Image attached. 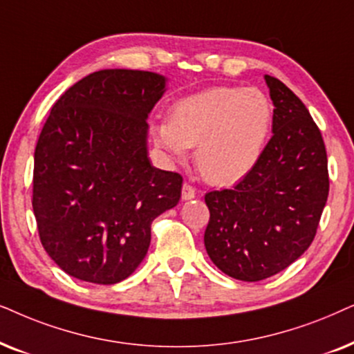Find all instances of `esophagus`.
Segmentation results:
<instances>
[{"label":"esophagus","instance_id":"obj_1","mask_svg":"<svg viewBox=\"0 0 354 354\" xmlns=\"http://www.w3.org/2000/svg\"><path fill=\"white\" fill-rule=\"evenodd\" d=\"M181 197H183V201L194 199V197H196V189L191 185H187V183H185V185H183V189H181Z\"/></svg>","mask_w":354,"mask_h":354}]
</instances>
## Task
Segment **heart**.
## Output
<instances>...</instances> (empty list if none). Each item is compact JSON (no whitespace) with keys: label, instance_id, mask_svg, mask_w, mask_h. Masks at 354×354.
Listing matches in <instances>:
<instances>
[{"label":"heart","instance_id":"obj_1","mask_svg":"<svg viewBox=\"0 0 354 354\" xmlns=\"http://www.w3.org/2000/svg\"><path fill=\"white\" fill-rule=\"evenodd\" d=\"M272 126L273 105L266 92L216 86L178 100L169 121L153 122L152 133L174 162L196 147L202 176L215 186H232L257 167Z\"/></svg>","mask_w":354,"mask_h":354}]
</instances>
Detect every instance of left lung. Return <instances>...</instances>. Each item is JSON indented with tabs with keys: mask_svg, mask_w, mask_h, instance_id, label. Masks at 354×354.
Here are the masks:
<instances>
[{
	"mask_svg": "<svg viewBox=\"0 0 354 354\" xmlns=\"http://www.w3.org/2000/svg\"><path fill=\"white\" fill-rule=\"evenodd\" d=\"M263 79L275 106L272 139L233 189L205 194V251L221 272L243 281L266 280L298 261L328 196L327 152L313 116L283 82Z\"/></svg>",
	"mask_w": 354,
	"mask_h": 354,
	"instance_id": "obj_1",
	"label": "left lung"
}]
</instances>
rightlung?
<instances>
[{"instance_id":"obj_1","label":"right lung","mask_w":354,"mask_h":354,"mask_svg":"<svg viewBox=\"0 0 354 354\" xmlns=\"http://www.w3.org/2000/svg\"><path fill=\"white\" fill-rule=\"evenodd\" d=\"M162 74L102 69L51 108L34 155L40 241L68 275L97 285L128 279L150 246V225L180 202L183 178L149 158L147 118Z\"/></svg>"}]
</instances>
